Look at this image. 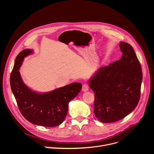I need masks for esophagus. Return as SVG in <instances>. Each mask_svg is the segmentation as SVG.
I'll return each mask as SVG.
<instances>
[{"label":"esophagus","mask_w":154,"mask_h":154,"mask_svg":"<svg viewBox=\"0 0 154 154\" xmlns=\"http://www.w3.org/2000/svg\"><path fill=\"white\" fill-rule=\"evenodd\" d=\"M89 89V85L88 83H84L82 86V91L85 92L87 91Z\"/></svg>","instance_id":"obj_1"}]
</instances>
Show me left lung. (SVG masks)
<instances>
[{
    "label": "left lung",
    "instance_id": "left-lung-1",
    "mask_svg": "<svg viewBox=\"0 0 154 154\" xmlns=\"http://www.w3.org/2000/svg\"><path fill=\"white\" fill-rule=\"evenodd\" d=\"M119 60L101 67L90 80L94 93V113L101 122L121 120L132 112L140 99L141 64L129 44L121 42Z\"/></svg>",
    "mask_w": 154,
    "mask_h": 154
}]
</instances>
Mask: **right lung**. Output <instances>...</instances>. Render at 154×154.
<instances>
[{"instance_id":"1","label":"right lung","mask_w":154,"mask_h":154,"mask_svg":"<svg viewBox=\"0 0 154 154\" xmlns=\"http://www.w3.org/2000/svg\"><path fill=\"white\" fill-rule=\"evenodd\" d=\"M33 53L24 49L16 58L10 75V86L19 110L30 122L45 127L61 124L67 115L69 102L82 90L80 83H72L49 93H38L28 88L21 79L19 69L25 57Z\"/></svg>"}]
</instances>
